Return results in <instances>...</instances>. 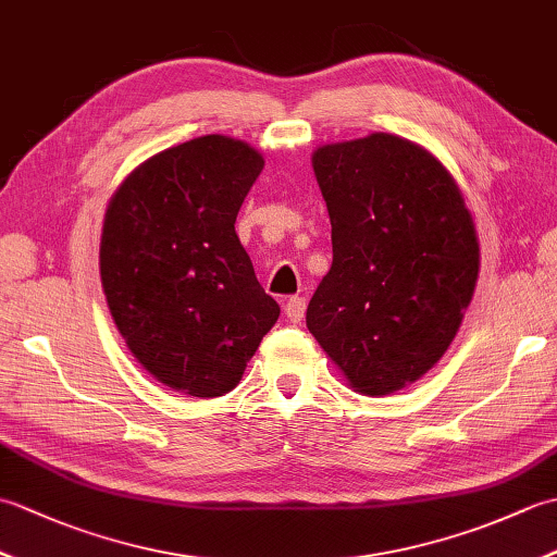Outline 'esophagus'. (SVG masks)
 <instances>
[{
	"mask_svg": "<svg viewBox=\"0 0 557 557\" xmlns=\"http://www.w3.org/2000/svg\"><path fill=\"white\" fill-rule=\"evenodd\" d=\"M306 313V299L304 297H289L285 304V315L292 323H299Z\"/></svg>",
	"mask_w": 557,
	"mask_h": 557,
	"instance_id": "esophagus-1",
	"label": "esophagus"
}]
</instances>
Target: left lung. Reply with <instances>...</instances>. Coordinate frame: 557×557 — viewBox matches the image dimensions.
Returning <instances> with one entry per match:
<instances>
[{
	"mask_svg": "<svg viewBox=\"0 0 557 557\" xmlns=\"http://www.w3.org/2000/svg\"><path fill=\"white\" fill-rule=\"evenodd\" d=\"M311 164L333 224V268L306 327L354 393L383 397L441 361L479 280V236L455 176L393 134L327 144Z\"/></svg>",
	"mask_w": 557,
	"mask_h": 557,
	"instance_id": "obj_1",
	"label": "left lung"
}]
</instances>
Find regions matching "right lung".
Here are the masks:
<instances>
[{"label":"right lung","instance_id":"right-lung-1","mask_svg":"<svg viewBox=\"0 0 557 557\" xmlns=\"http://www.w3.org/2000/svg\"><path fill=\"white\" fill-rule=\"evenodd\" d=\"M263 164L244 140L200 136L140 162L104 210L112 321L134 359L176 393H230L280 318L234 232Z\"/></svg>","mask_w":557,"mask_h":557}]
</instances>
